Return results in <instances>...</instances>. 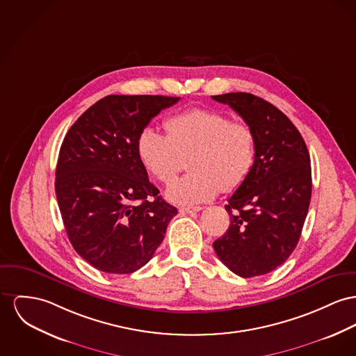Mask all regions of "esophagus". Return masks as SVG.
<instances>
[{
    "instance_id": "1",
    "label": "esophagus",
    "mask_w": 356,
    "mask_h": 356,
    "mask_svg": "<svg viewBox=\"0 0 356 356\" xmlns=\"http://www.w3.org/2000/svg\"><path fill=\"white\" fill-rule=\"evenodd\" d=\"M202 208L201 207H184V208H179V213L182 214H193L200 212Z\"/></svg>"
}]
</instances>
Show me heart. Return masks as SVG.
I'll return each mask as SVG.
<instances>
[{
	"mask_svg": "<svg viewBox=\"0 0 356 356\" xmlns=\"http://www.w3.org/2000/svg\"><path fill=\"white\" fill-rule=\"evenodd\" d=\"M166 136L144 129L136 144L144 168L168 185L189 159V175L166 190L168 201L195 205L214 198L221 190L238 189L257 159V135L245 121L218 111L191 109L163 122Z\"/></svg>",
	"mask_w": 356,
	"mask_h": 356,
	"instance_id": "obj_1",
	"label": "heart"
}]
</instances>
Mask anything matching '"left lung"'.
I'll return each mask as SVG.
<instances>
[{"label": "left lung", "instance_id": "8db88e82", "mask_svg": "<svg viewBox=\"0 0 356 356\" xmlns=\"http://www.w3.org/2000/svg\"><path fill=\"white\" fill-rule=\"evenodd\" d=\"M212 98L229 105L257 135L255 163L228 198L229 228L214 241V251L238 277H258L284 263L301 236L312 195L308 148L287 116L261 97Z\"/></svg>", "mask_w": 356, "mask_h": 356}]
</instances>
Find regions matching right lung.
<instances>
[{"label": "right lung", "instance_id": "obj_1", "mask_svg": "<svg viewBox=\"0 0 356 356\" xmlns=\"http://www.w3.org/2000/svg\"><path fill=\"white\" fill-rule=\"evenodd\" d=\"M178 101L165 95H106L63 139L55 172L59 211L74 250L99 271L139 270L178 213L149 182L136 149L148 122Z\"/></svg>", "mask_w": 356, "mask_h": 356}]
</instances>
